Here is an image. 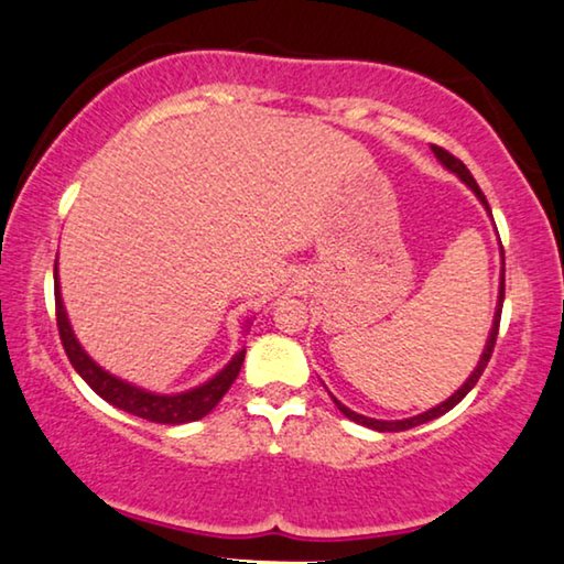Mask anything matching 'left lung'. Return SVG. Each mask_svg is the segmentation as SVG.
<instances>
[{"instance_id": "left-lung-1", "label": "left lung", "mask_w": 564, "mask_h": 564, "mask_svg": "<svg viewBox=\"0 0 564 564\" xmlns=\"http://www.w3.org/2000/svg\"><path fill=\"white\" fill-rule=\"evenodd\" d=\"M432 153L437 155V161L444 165V169H447L449 173H455V176H457L459 181H463V184H465L467 188H470V192H473L475 196H478V202H480L482 206H486V212L490 214V206H488V202H486V196H482L480 186L475 184V178L470 176V171L465 169V163H463V161H457L455 155H449L447 150H442V148H437V145H432ZM501 256H503V248H501ZM501 308H503V273H501V289H498V304H496L494 324H490V332H488L486 347H482V355H480L478 365H475V370L470 372V378H467L465 383L459 386L457 391L452 393L447 401L437 403V406L430 409V411H424V414H416V416H409V419H395V422H386V419H370V416H362V414H358V411L347 409L345 403H339V401L335 399V395H332V401L337 403V409L343 411V414H345L347 419H352V422H358V424L368 426V430H376V432H403V430H411V426L426 424V422H432V419H437V416H442V414H447L449 409H455L457 403L463 401L465 395L473 391L475 383H478V378L482 376V370H486V365H488L490 355H494V347H496V337H498V324H501Z\"/></svg>"}]
</instances>
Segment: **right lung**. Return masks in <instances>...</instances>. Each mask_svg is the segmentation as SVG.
<instances>
[{"label":"right lung","mask_w":564,"mask_h":564,"mask_svg":"<svg viewBox=\"0 0 564 564\" xmlns=\"http://www.w3.org/2000/svg\"><path fill=\"white\" fill-rule=\"evenodd\" d=\"M53 279H55V319H58L63 350H66L70 365H74L78 376L89 383L91 391L101 395L107 403H112L115 409H122L127 414L148 419V422H155V424H188L209 414V411L221 401V395L229 391V386L235 383V378L240 376L245 347L240 352L232 355V360H229L217 376L209 378L202 386L188 388V391H181V393H155V391H148V388L130 383V380L112 376V372L101 368V365L84 350L82 343H78L74 335V327H70L66 306H63V296H61L58 260H55ZM250 324L252 322L248 319L245 332L250 329Z\"/></svg>","instance_id":"right-lung-1"}]
</instances>
